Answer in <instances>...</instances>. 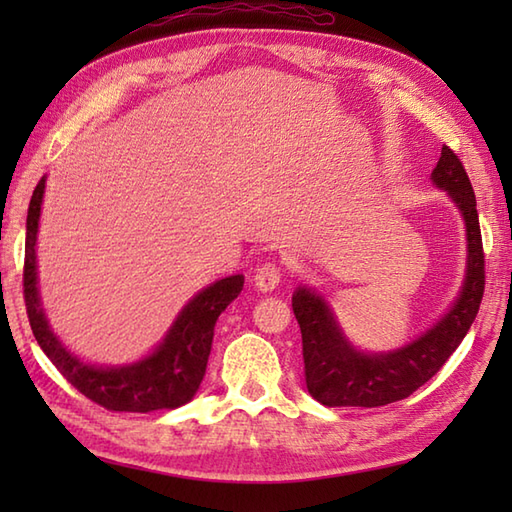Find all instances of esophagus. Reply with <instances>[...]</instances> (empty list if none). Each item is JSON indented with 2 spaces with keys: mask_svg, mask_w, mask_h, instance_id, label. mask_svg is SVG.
Returning <instances> with one entry per match:
<instances>
[{
  "mask_svg": "<svg viewBox=\"0 0 512 512\" xmlns=\"http://www.w3.org/2000/svg\"><path fill=\"white\" fill-rule=\"evenodd\" d=\"M281 281V268L277 264H264L257 268V273L253 277V284L257 290L262 292H273Z\"/></svg>",
  "mask_w": 512,
  "mask_h": 512,
  "instance_id": "34e87169",
  "label": "esophagus"
}]
</instances>
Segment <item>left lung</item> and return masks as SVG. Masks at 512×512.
Segmentation results:
<instances>
[{"label": "left lung", "instance_id": "1", "mask_svg": "<svg viewBox=\"0 0 512 512\" xmlns=\"http://www.w3.org/2000/svg\"><path fill=\"white\" fill-rule=\"evenodd\" d=\"M431 182L449 193L464 220L466 270L460 295L429 330L396 350L363 352L347 339L321 292L299 286L292 295L306 385L310 396L325 407H383L411 396L436 376L471 330L484 295V250L475 193L460 158L449 147H442Z\"/></svg>", "mask_w": 512, "mask_h": 512}]
</instances>
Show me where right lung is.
<instances>
[{"label":"right lung","mask_w":512,"mask_h":512,"mask_svg":"<svg viewBox=\"0 0 512 512\" xmlns=\"http://www.w3.org/2000/svg\"><path fill=\"white\" fill-rule=\"evenodd\" d=\"M46 193V176L39 180L30 198L26 220V262L24 297L32 334L52 365L83 396L110 411L149 413L187 405L200 389L209 363L215 321L237 299L244 288V275H231L213 281L189 299L165 339L154 352L127 365H92L81 361L52 332L41 306L37 275V233L41 202Z\"/></svg>","instance_id":"add662e5"}]
</instances>
